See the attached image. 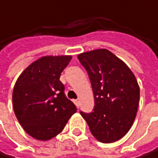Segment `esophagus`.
Masks as SVG:
<instances>
[{"mask_svg":"<svg viewBox=\"0 0 158 158\" xmlns=\"http://www.w3.org/2000/svg\"><path fill=\"white\" fill-rule=\"evenodd\" d=\"M73 102H74V104L76 105V107H77V108H79V106H80V102H79V100L75 99V100H73Z\"/></svg>","mask_w":158,"mask_h":158,"instance_id":"1","label":"esophagus"}]
</instances>
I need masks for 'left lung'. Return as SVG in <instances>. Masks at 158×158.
<instances>
[{"instance_id":"obj_1","label":"left lung","mask_w":158,"mask_h":158,"mask_svg":"<svg viewBox=\"0 0 158 158\" xmlns=\"http://www.w3.org/2000/svg\"><path fill=\"white\" fill-rule=\"evenodd\" d=\"M93 89V112L81 111L93 136L110 143L121 139L131 129L138 110L140 88L131 69L106 48L78 55Z\"/></svg>"}]
</instances>
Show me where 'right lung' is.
Instances as JSON below:
<instances>
[{
  "label": "right lung",
  "instance_id": "right-lung-1",
  "mask_svg": "<svg viewBox=\"0 0 158 158\" xmlns=\"http://www.w3.org/2000/svg\"><path fill=\"white\" fill-rule=\"evenodd\" d=\"M71 60L68 55L41 57L25 69L15 85V114L27 133L37 140L48 141L58 135L76 112L60 81Z\"/></svg>",
  "mask_w": 158,
  "mask_h": 158
}]
</instances>
